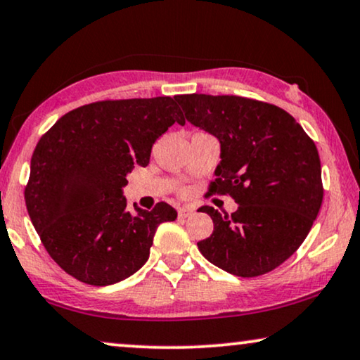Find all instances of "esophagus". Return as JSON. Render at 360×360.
<instances>
[{
    "mask_svg": "<svg viewBox=\"0 0 360 360\" xmlns=\"http://www.w3.org/2000/svg\"><path fill=\"white\" fill-rule=\"evenodd\" d=\"M193 212H195V210H193V207H190V206H181V207H179V217L180 219H186V217H190Z\"/></svg>",
    "mask_w": 360,
    "mask_h": 360,
    "instance_id": "1",
    "label": "esophagus"
}]
</instances>
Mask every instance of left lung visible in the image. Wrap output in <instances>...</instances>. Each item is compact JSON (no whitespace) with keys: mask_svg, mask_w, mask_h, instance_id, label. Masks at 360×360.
<instances>
[{"mask_svg":"<svg viewBox=\"0 0 360 360\" xmlns=\"http://www.w3.org/2000/svg\"><path fill=\"white\" fill-rule=\"evenodd\" d=\"M193 127L219 139L221 162L207 195H231L237 211L200 207L214 231L198 248L227 273L255 278L294 255L323 201L315 143L283 108L237 96L174 97Z\"/></svg>","mask_w":360,"mask_h":360,"instance_id":"left-lung-1","label":"left lung"}]
</instances>
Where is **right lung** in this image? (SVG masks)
I'll return each instance as SVG.
<instances>
[{
	"label": "right lung",
	"mask_w": 360,
	"mask_h": 360,
	"mask_svg": "<svg viewBox=\"0 0 360 360\" xmlns=\"http://www.w3.org/2000/svg\"><path fill=\"white\" fill-rule=\"evenodd\" d=\"M185 124L172 97L102 101L61 117L30 160L25 206L46 252L72 278L110 285L148 262L159 224L176 211L127 207L123 186L174 123Z\"/></svg>",
	"instance_id": "add662e5"
}]
</instances>
